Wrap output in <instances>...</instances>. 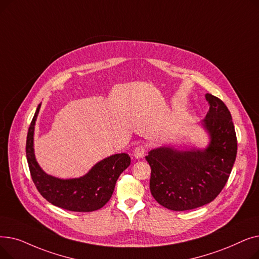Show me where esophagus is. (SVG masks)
<instances>
[{
	"mask_svg": "<svg viewBox=\"0 0 259 259\" xmlns=\"http://www.w3.org/2000/svg\"><path fill=\"white\" fill-rule=\"evenodd\" d=\"M145 154H146V148L144 146L140 145L138 147H135L134 151H133V155L135 158H138V159L143 158L145 156Z\"/></svg>",
	"mask_w": 259,
	"mask_h": 259,
	"instance_id": "obj_1",
	"label": "esophagus"
}]
</instances>
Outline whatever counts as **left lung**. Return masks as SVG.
Segmentation results:
<instances>
[{
	"label": "left lung",
	"instance_id": "left-lung-1",
	"mask_svg": "<svg viewBox=\"0 0 259 259\" xmlns=\"http://www.w3.org/2000/svg\"><path fill=\"white\" fill-rule=\"evenodd\" d=\"M209 111L200 125L209 135L205 149H152L146 156L151 167L150 191L160 206L191 210L211 202L221 193L232 171L237 140L232 116L219 98L207 93Z\"/></svg>",
	"mask_w": 259,
	"mask_h": 259
}]
</instances>
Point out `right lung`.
<instances>
[{
	"label": "right lung",
	"instance_id": "1",
	"mask_svg": "<svg viewBox=\"0 0 259 259\" xmlns=\"http://www.w3.org/2000/svg\"><path fill=\"white\" fill-rule=\"evenodd\" d=\"M39 108L40 104L36 108L26 141L27 161L38 192L53 206L65 210L92 212L101 209L111 198L118 176L129 167L130 156L127 153L108 156L76 179L63 180L47 174L36 161L33 148L34 126Z\"/></svg>",
	"mask_w": 259,
	"mask_h": 259
}]
</instances>
